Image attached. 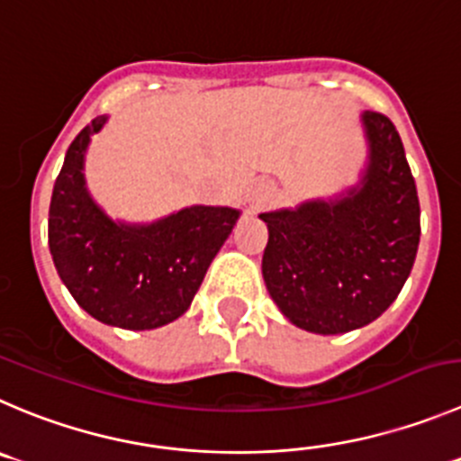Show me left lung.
<instances>
[{
	"mask_svg": "<svg viewBox=\"0 0 461 461\" xmlns=\"http://www.w3.org/2000/svg\"><path fill=\"white\" fill-rule=\"evenodd\" d=\"M369 167L341 199L260 214L269 228L262 276L280 312L303 330L339 335L396 301L420 238L416 183L387 115H362Z\"/></svg>",
	"mask_w": 461,
	"mask_h": 461,
	"instance_id": "left-lung-1",
	"label": "left lung"
}]
</instances>
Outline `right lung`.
I'll return each instance as SVG.
<instances>
[{"label": "right lung", "mask_w": 461, "mask_h": 461, "mask_svg": "<svg viewBox=\"0 0 461 461\" xmlns=\"http://www.w3.org/2000/svg\"><path fill=\"white\" fill-rule=\"evenodd\" d=\"M106 117L74 138L50 203V251L78 305L108 326L149 330L190 308L238 210L192 205L151 226L115 223L92 203L83 153Z\"/></svg>", "instance_id": "right-lung-1"}]
</instances>
